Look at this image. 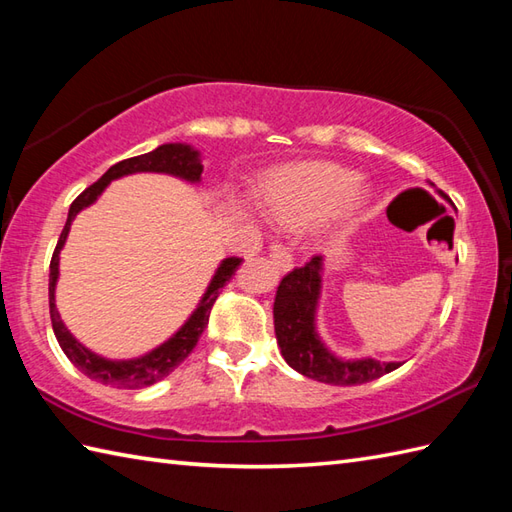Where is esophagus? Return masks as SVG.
Segmentation results:
<instances>
[{"mask_svg": "<svg viewBox=\"0 0 512 512\" xmlns=\"http://www.w3.org/2000/svg\"><path fill=\"white\" fill-rule=\"evenodd\" d=\"M271 260H274L276 267L282 269V271H289L293 267V258H291V252L285 247V245H271Z\"/></svg>", "mask_w": 512, "mask_h": 512, "instance_id": "34e87169", "label": "esophagus"}]
</instances>
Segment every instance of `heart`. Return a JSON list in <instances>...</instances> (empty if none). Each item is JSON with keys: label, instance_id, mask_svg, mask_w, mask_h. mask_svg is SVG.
<instances>
[{"label": "heart", "instance_id": "heart-1", "mask_svg": "<svg viewBox=\"0 0 512 512\" xmlns=\"http://www.w3.org/2000/svg\"><path fill=\"white\" fill-rule=\"evenodd\" d=\"M267 212L280 223H306L324 217L342 203L352 210L359 203L357 175L335 164H304L287 168L265 184Z\"/></svg>", "mask_w": 512, "mask_h": 512}]
</instances>
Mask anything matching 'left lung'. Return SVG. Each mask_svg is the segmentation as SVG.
<instances>
[{
    "label": "left lung",
    "instance_id": "left-lung-1",
    "mask_svg": "<svg viewBox=\"0 0 512 512\" xmlns=\"http://www.w3.org/2000/svg\"><path fill=\"white\" fill-rule=\"evenodd\" d=\"M322 285V256L282 278L274 302L276 339L293 370L331 385H361L396 370L401 363L377 359H337L315 333V309Z\"/></svg>",
    "mask_w": 512,
    "mask_h": 512
}]
</instances>
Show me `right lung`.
I'll return each mask as SVG.
<instances>
[{"mask_svg": "<svg viewBox=\"0 0 512 512\" xmlns=\"http://www.w3.org/2000/svg\"><path fill=\"white\" fill-rule=\"evenodd\" d=\"M201 170L203 166L199 162V153L195 149H190L188 144H162L151 153L129 157V160L113 164L107 173L96 181V184L85 188L70 206L67 223L63 227L59 243H56L52 260H50V287H48L50 289V320H52L54 335L59 339V346L63 348L67 359H70L74 366L85 374V377L94 379L102 385H111V388H122V390L146 388V385H153L157 381H162L164 377H168V374L190 355L192 348L197 346L201 333L206 331L208 326L214 302H217L221 289L234 276L238 265L243 263V258L232 256L223 260L221 267L217 269V274H214L210 282L208 291L203 293L195 313L190 315V320L181 326L179 331L168 339V342H164L160 348L151 350L149 355H144L140 359L111 361V359L94 355L92 350H87L83 344H78L72 337V333L67 331L65 324L61 322V315L56 311V304H54V287H56V278H59V254L65 245V238H67V232H70L74 217L83 208L92 206L100 192L109 186L111 179H118L131 173H168L188 181H199Z\"/></svg>", "mask_w": 512, "mask_h": 512, "instance_id": "right-lung-1", "label": "right lung"}]
</instances>
